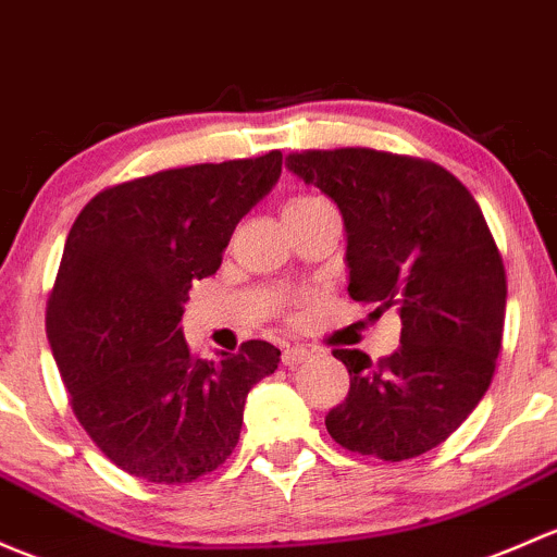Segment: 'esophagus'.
Masks as SVG:
<instances>
[{
    "label": "esophagus",
    "instance_id": "esophagus-1",
    "mask_svg": "<svg viewBox=\"0 0 557 557\" xmlns=\"http://www.w3.org/2000/svg\"><path fill=\"white\" fill-rule=\"evenodd\" d=\"M309 357L307 347H298V344H285L283 347V366L294 368L298 362H304Z\"/></svg>",
    "mask_w": 557,
    "mask_h": 557
}]
</instances>
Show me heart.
<instances>
[{
	"label": "heart",
	"instance_id": "heart-1",
	"mask_svg": "<svg viewBox=\"0 0 557 557\" xmlns=\"http://www.w3.org/2000/svg\"><path fill=\"white\" fill-rule=\"evenodd\" d=\"M325 202L323 197L318 195H298V197H290L288 205H285V213H296V210H307V208H314V205Z\"/></svg>",
	"mask_w": 557,
	"mask_h": 557
}]
</instances>
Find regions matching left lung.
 Segmentation results:
<instances>
[{
  "mask_svg": "<svg viewBox=\"0 0 557 557\" xmlns=\"http://www.w3.org/2000/svg\"><path fill=\"white\" fill-rule=\"evenodd\" d=\"M285 165L342 210L349 296L403 323L397 352L379 362L333 349L349 392L327 411V435L384 461L426 454L475 411L502 349L507 274L483 210L419 157L347 146L294 151Z\"/></svg>",
  "mask_w": 557,
  "mask_h": 557,
  "instance_id": "obj_1",
  "label": "left lung"
}]
</instances>
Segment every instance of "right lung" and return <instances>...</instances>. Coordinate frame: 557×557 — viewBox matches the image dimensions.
Wrapping results in <instances>:
<instances>
[{"instance_id": "add662e5", "label": "right lung", "mask_w": 557, "mask_h": 557, "mask_svg": "<svg viewBox=\"0 0 557 557\" xmlns=\"http://www.w3.org/2000/svg\"><path fill=\"white\" fill-rule=\"evenodd\" d=\"M283 154L205 162L125 181L82 208L47 298V338L74 417L127 475L181 485L224 465L250 386L280 349L253 338L191 355V280L215 274L234 226L277 184Z\"/></svg>"}]
</instances>
